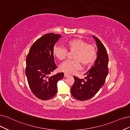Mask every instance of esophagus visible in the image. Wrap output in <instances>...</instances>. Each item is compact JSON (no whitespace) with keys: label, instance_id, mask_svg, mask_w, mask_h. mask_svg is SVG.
<instances>
[{"label":"esophagus","instance_id":"34e87169","mask_svg":"<svg viewBox=\"0 0 130 130\" xmlns=\"http://www.w3.org/2000/svg\"><path fill=\"white\" fill-rule=\"evenodd\" d=\"M70 75H69V74H66V73H65L64 74V76L65 78H66V77H69V76H70Z\"/></svg>","mask_w":130,"mask_h":130}]
</instances>
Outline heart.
Returning a JSON list of instances; mask_svg holds the SVG:
<instances>
[{"label": "heart", "instance_id": "heart-1", "mask_svg": "<svg viewBox=\"0 0 130 130\" xmlns=\"http://www.w3.org/2000/svg\"><path fill=\"white\" fill-rule=\"evenodd\" d=\"M66 49L64 47L55 45L53 48V54L59 60H62L68 55V50L74 52L73 60L64 61L60 65V71L66 74H72L79 70L81 64L88 66L93 64L96 59L97 50L94 45L80 38H74L65 43Z\"/></svg>", "mask_w": 130, "mask_h": 130}]
</instances>
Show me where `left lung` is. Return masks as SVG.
<instances>
[{
	"label": "left lung",
	"mask_w": 130,
	"mask_h": 130,
	"mask_svg": "<svg viewBox=\"0 0 130 130\" xmlns=\"http://www.w3.org/2000/svg\"><path fill=\"white\" fill-rule=\"evenodd\" d=\"M93 37L98 48L95 64L86 73L87 76L85 80L74 76V83L71 89L72 95L80 101L92 98L104 85L108 73L109 58L106 49L99 39Z\"/></svg>",
	"instance_id": "left-lung-1"
}]
</instances>
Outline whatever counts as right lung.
<instances>
[{"instance_id":"obj_1","label":"right lung","mask_w":130,"mask_h":130,"mask_svg":"<svg viewBox=\"0 0 130 130\" xmlns=\"http://www.w3.org/2000/svg\"><path fill=\"white\" fill-rule=\"evenodd\" d=\"M60 37V35L54 33L41 37L34 43L26 58V75L29 86L32 93L42 100L54 96L58 81L64 76L62 72L49 76L57 68L53 48Z\"/></svg>"}]
</instances>
